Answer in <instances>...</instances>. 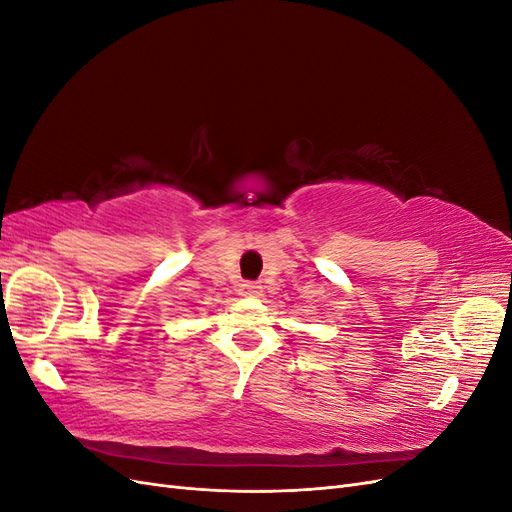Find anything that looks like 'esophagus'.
Returning <instances> with one entry per match:
<instances>
[{
  "instance_id": "esophagus-1",
  "label": "esophagus",
  "mask_w": 512,
  "mask_h": 512,
  "mask_svg": "<svg viewBox=\"0 0 512 512\" xmlns=\"http://www.w3.org/2000/svg\"><path fill=\"white\" fill-rule=\"evenodd\" d=\"M239 294L241 297H260L262 286L258 282H243L239 284Z\"/></svg>"
}]
</instances>
